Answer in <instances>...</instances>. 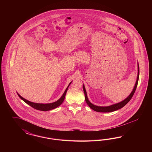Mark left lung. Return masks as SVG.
<instances>
[{
  "label": "left lung",
  "mask_w": 152,
  "mask_h": 152,
  "mask_svg": "<svg viewBox=\"0 0 152 152\" xmlns=\"http://www.w3.org/2000/svg\"><path fill=\"white\" fill-rule=\"evenodd\" d=\"M139 72H140L139 65L138 64L137 78V80H136L135 86L134 87V88H133L132 92L130 93V94L129 95V96L127 98H126L125 100H124L123 101L120 102H118V103L115 104L111 105L110 106H108V107H99V106H97V105H94L93 104H92L90 101H89V100L88 99L87 92H86V88L84 87V85H83V88L84 92V94H85V99H86V101L88 105L94 111H96V112H113V111H115V110H117L118 109L122 108L129 101H130V99L132 98L133 94L136 91V88L137 86L138 78H139V73H140Z\"/></svg>",
  "instance_id": "left-lung-1"
}]
</instances>
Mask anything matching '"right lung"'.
<instances>
[{
    "label": "right lung",
    "mask_w": 152,
    "mask_h": 152,
    "mask_svg": "<svg viewBox=\"0 0 152 152\" xmlns=\"http://www.w3.org/2000/svg\"><path fill=\"white\" fill-rule=\"evenodd\" d=\"M72 82H71L68 86L67 87V88H66L65 89V92H64L63 94L62 95V96L60 97V99H59L58 100V101H55L54 102H52V103H48V104H41V103H35V102H31V101H28V100H27L26 99H24L23 97H22V96L19 94L18 93H17L18 95L19 96V97L22 99V100L24 101L26 103H27V104H28L29 105H30L31 107L34 108L35 109L37 110H42V111H47V110H50L52 109H53L56 108L58 107V106H60L62 103L63 102L64 100V99H65V94L66 93V91L68 90V88L69 86V85L71 84Z\"/></svg>",
    "instance_id": "add662e5"
}]
</instances>
